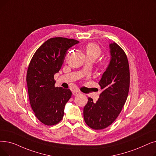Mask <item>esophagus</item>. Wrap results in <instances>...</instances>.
Segmentation results:
<instances>
[{"instance_id":"1","label":"esophagus","mask_w":156,"mask_h":156,"mask_svg":"<svg viewBox=\"0 0 156 156\" xmlns=\"http://www.w3.org/2000/svg\"><path fill=\"white\" fill-rule=\"evenodd\" d=\"M72 93H73V95H74V96H77V95H79V94H81V92L79 90H73Z\"/></svg>"}]
</instances>
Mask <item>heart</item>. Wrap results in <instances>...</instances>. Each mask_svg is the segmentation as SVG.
I'll list each match as a JSON object with an SVG mask.
<instances>
[{
    "label": "heart",
    "instance_id": "1",
    "mask_svg": "<svg viewBox=\"0 0 156 156\" xmlns=\"http://www.w3.org/2000/svg\"><path fill=\"white\" fill-rule=\"evenodd\" d=\"M86 54L92 55L98 58L101 54V50L99 47L94 43L89 44L86 46Z\"/></svg>",
    "mask_w": 156,
    "mask_h": 156
}]
</instances>
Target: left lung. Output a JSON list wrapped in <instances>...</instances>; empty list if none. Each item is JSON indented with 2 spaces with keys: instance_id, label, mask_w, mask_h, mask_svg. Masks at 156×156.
I'll return each mask as SVG.
<instances>
[{
  "instance_id": "obj_1",
  "label": "left lung",
  "mask_w": 156,
  "mask_h": 156,
  "mask_svg": "<svg viewBox=\"0 0 156 156\" xmlns=\"http://www.w3.org/2000/svg\"><path fill=\"white\" fill-rule=\"evenodd\" d=\"M110 60L99 84L103 89L96 103L89 98L83 108L85 123L94 129H103L115 121L127 98L130 74L124 50L115 43L109 44Z\"/></svg>"
}]
</instances>
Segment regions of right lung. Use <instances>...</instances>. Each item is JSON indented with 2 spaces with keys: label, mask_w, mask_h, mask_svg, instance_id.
Wrapping results in <instances>:
<instances>
[{
  "label": "right lung",
  "mask_w": 156,
  "mask_h": 156,
  "mask_svg": "<svg viewBox=\"0 0 156 156\" xmlns=\"http://www.w3.org/2000/svg\"><path fill=\"white\" fill-rule=\"evenodd\" d=\"M78 43L73 39L51 38L31 59L27 74L30 103L36 117L45 125L57 124L63 118L72 93L69 89L55 87L54 75L61 68L67 50Z\"/></svg>",
  "instance_id": "obj_1"
}]
</instances>
